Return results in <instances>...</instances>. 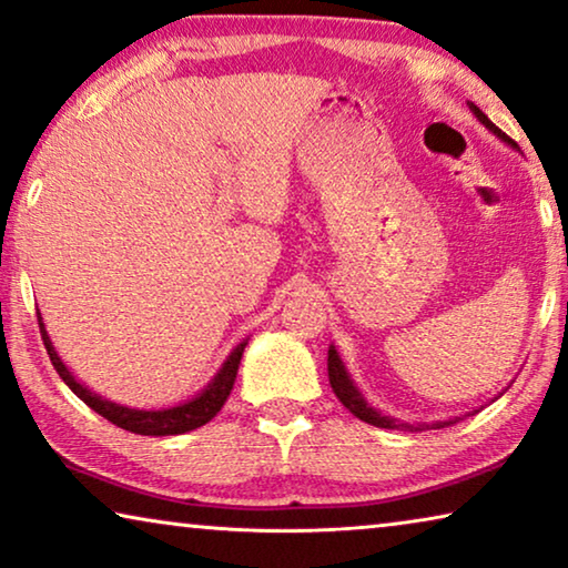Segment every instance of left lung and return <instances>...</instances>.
<instances>
[{
  "instance_id": "left-lung-1",
  "label": "left lung",
  "mask_w": 568,
  "mask_h": 568,
  "mask_svg": "<svg viewBox=\"0 0 568 568\" xmlns=\"http://www.w3.org/2000/svg\"><path fill=\"white\" fill-rule=\"evenodd\" d=\"M471 112L477 114V120H479L481 124H485V126H489V130H493V132L497 134V138H503V140L510 142V138H507V134L500 130V126H495L493 122H489L487 114H481L479 109L474 106V104H471ZM328 383H332L334 393H336L338 400H342L344 408L352 410L354 416H357L359 420L369 423V426H377V428H410V430H420V426H405V423H395L393 418L379 416V413H377L375 408H369L365 397H362V393L357 390V387L352 385V379H349V375H346V369H344V365H342V359H338V354H336L334 346H332V349H328ZM452 423H456V420L434 423V426H436V428H446V426H452ZM423 428H428V426H423Z\"/></svg>"
}]
</instances>
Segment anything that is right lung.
Listing matches in <instances>:
<instances>
[{"instance_id":"right-lung-1","label":"right lung","mask_w":568,"mask_h":568,"mask_svg":"<svg viewBox=\"0 0 568 568\" xmlns=\"http://www.w3.org/2000/svg\"><path fill=\"white\" fill-rule=\"evenodd\" d=\"M40 334H42V344H45V349H48V357H50V362H53V367L58 375H61L63 383L71 387V390L79 395L91 410H97L101 418L112 420L114 426L132 430V434H140V436L185 434V430L201 428L203 423H209L211 418H214L216 413L224 408L226 397H230V393H232L236 369H240L242 352H244V346H247V344L236 346V349L230 354V359L224 362V367L219 369L214 383H211L199 397H193L191 403H183V405H178V408H168V410H132V408H124V405L109 403V400H104V397H99L97 393L87 390L81 383H75L71 372L65 369L61 357L55 354L53 344H50L45 328H42V321H40Z\"/></svg>"}]
</instances>
